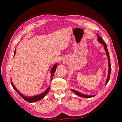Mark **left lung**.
Masks as SVG:
<instances>
[{
  "label": "left lung",
  "mask_w": 122,
  "mask_h": 122,
  "mask_svg": "<svg viewBox=\"0 0 122 122\" xmlns=\"http://www.w3.org/2000/svg\"><path fill=\"white\" fill-rule=\"evenodd\" d=\"M98 40L99 41L100 43H101V44H103V45H104V49L105 50L106 52V54H107V56L108 57V66H109V70H108V77H107V78L106 80V85L107 84L108 81L109 80V78H110V72H111V70H112V67H111V64H110V57H109V53H108V49H107V45H106V44L105 43V42L103 40V39L99 35H98ZM73 91V92H74L75 94H76L77 95L79 96L80 97H84V98H91V97H93L94 96H95V95L93 96H88V95H85L83 94H81L79 92L75 91L74 90H72Z\"/></svg>",
  "instance_id": "obj_1"
}]
</instances>
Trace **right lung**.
I'll return each instance as SVG.
<instances>
[{"instance_id": "obj_1", "label": "right lung", "mask_w": 122, "mask_h": 122, "mask_svg": "<svg viewBox=\"0 0 122 122\" xmlns=\"http://www.w3.org/2000/svg\"><path fill=\"white\" fill-rule=\"evenodd\" d=\"M16 54V50H15V52H14V55H15ZM56 67H57V64H56L55 65H54L53 67L52 68V69H51V79H52V77L54 75V72L55 71V70H56ZM11 84H12V86H13V87L14 88V89L15 90L17 93L19 94L20 96L24 100H25L26 101H27L28 102H36V101H38L39 100H41L42 99H43L44 97H45V96L48 94V93L49 91V90H50V86L47 88V89L44 92V93L41 94L40 95H36V96H34V97H25L24 96H23L22 94H21L20 92L18 91L17 89L14 86V84H13L12 83V80H11Z\"/></svg>"}]
</instances>
